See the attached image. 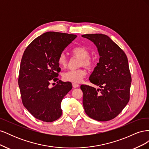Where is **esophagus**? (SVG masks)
Returning a JSON list of instances; mask_svg holds the SVG:
<instances>
[{"instance_id": "1", "label": "esophagus", "mask_w": 149, "mask_h": 149, "mask_svg": "<svg viewBox=\"0 0 149 149\" xmlns=\"http://www.w3.org/2000/svg\"><path fill=\"white\" fill-rule=\"evenodd\" d=\"M72 86H73V87L74 88H78L79 85L78 84H77V83H73V84H72Z\"/></svg>"}]
</instances>
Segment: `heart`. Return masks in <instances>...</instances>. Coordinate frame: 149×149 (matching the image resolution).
Listing matches in <instances>:
<instances>
[{
    "mask_svg": "<svg viewBox=\"0 0 149 149\" xmlns=\"http://www.w3.org/2000/svg\"><path fill=\"white\" fill-rule=\"evenodd\" d=\"M72 53L74 55L80 58L81 66H84L88 68H91L95 63V60L91 57L90 52L88 48L84 46H78L72 49ZM58 64L61 67H65L67 63L66 58L64 53H61L57 58ZM86 75V71L83 68L77 70H70L67 71L63 74V78L66 81H71L74 83H79Z\"/></svg>",
    "mask_w": 149,
    "mask_h": 149,
    "instance_id": "obj_1",
    "label": "heart"
}]
</instances>
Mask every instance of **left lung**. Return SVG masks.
<instances>
[{"label":"left lung","instance_id":"8db88e82","mask_svg":"<svg viewBox=\"0 0 149 149\" xmlns=\"http://www.w3.org/2000/svg\"><path fill=\"white\" fill-rule=\"evenodd\" d=\"M82 37L96 45L100 56L89 81L101 89L81 86L84 109L86 114L94 120H110L120 113L130 99L132 79L127 58L106 35L85 34Z\"/></svg>","mask_w":149,"mask_h":149}]
</instances>
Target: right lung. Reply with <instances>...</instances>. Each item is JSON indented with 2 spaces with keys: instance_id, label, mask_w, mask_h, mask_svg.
<instances>
[{
  "instance_id": "add662e5",
  "label": "right lung",
  "mask_w": 149,
  "mask_h": 149,
  "mask_svg": "<svg viewBox=\"0 0 149 149\" xmlns=\"http://www.w3.org/2000/svg\"><path fill=\"white\" fill-rule=\"evenodd\" d=\"M76 37L73 34L48 31L33 40L24 51L18 83L22 103L36 119L49 123L62 115L61 101L72 86L58 78L61 69L57 58ZM53 81L57 84L50 88L49 86Z\"/></svg>"
}]
</instances>
